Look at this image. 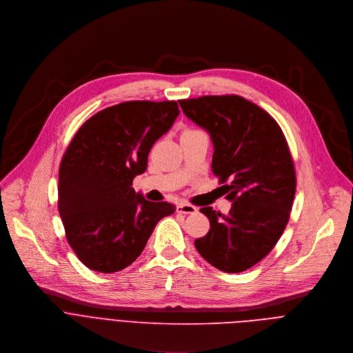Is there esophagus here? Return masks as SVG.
<instances>
[{"label":"esophagus","mask_w":353,"mask_h":353,"mask_svg":"<svg viewBox=\"0 0 353 353\" xmlns=\"http://www.w3.org/2000/svg\"><path fill=\"white\" fill-rule=\"evenodd\" d=\"M176 211L182 214H193L197 211V207L193 204H189V203H179L176 207Z\"/></svg>","instance_id":"obj_1"}]
</instances>
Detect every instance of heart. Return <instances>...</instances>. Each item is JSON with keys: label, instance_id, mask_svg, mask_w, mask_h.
<instances>
[{"label": "heart", "instance_id": "obj_1", "mask_svg": "<svg viewBox=\"0 0 353 353\" xmlns=\"http://www.w3.org/2000/svg\"><path fill=\"white\" fill-rule=\"evenodd\" d=\"M189 130H194V129H185L183 132H189Z\"/></svg>", "mask_w": 353, "mask_h": 353}]
</instances>
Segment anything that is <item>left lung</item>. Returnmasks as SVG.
<instances>
[{
	"label": "left lung",
	"mask_w": 353,
	"mask_h": 353,
	"mask_svg": "<svg viewBox=\"0 0 353 353\" xmlns=\"http://www.w3.org/2000/svg\"><path fill=\"white\" fill-rule=\"evenodd\" d=\"M179 105L210 133L211 168L234 201L228 216L200 208L210 231L194 246L213 267L242 272L271 252L288 224L296 172L287 139L268 112L236 94L179 100Z\"/></svg>",
	"instance_id": "8db88e82"
}]
</instances>
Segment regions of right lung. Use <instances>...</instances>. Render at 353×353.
Instances as JSON below:
<instances>
[{"instance_id":"add662e5","label":"right lung","mask_w":353,"mask_h":353,"mask_svg":"<svg viewBox=\"0 0 353 353\" xmlns=\"http://www.w3.org/2000/svg\"><path fill=\"white\" fill-rule=\"evenodd\" d=\"M179 115L176 101H125L89 118L59 165L58 211L65 236L90 270L117 272L143 252L156 224L175 211L132 188L150 149Z\"/></svg>"}]
</instances>
